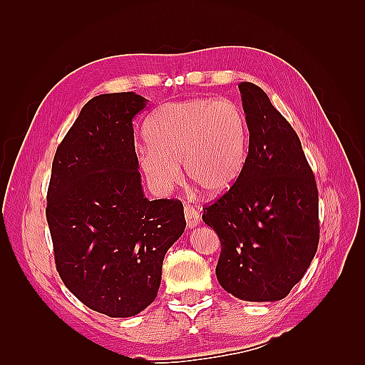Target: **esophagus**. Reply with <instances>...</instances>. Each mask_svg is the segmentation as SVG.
I'll list each match as a JSON object with an SVG mask.
<instances>
[{
	"label": "esophagus",
	"instance_id": "esophagus-1",
	"mask_svg": "<svg viewBox=\"0 0 365 365\" xmlns=\"http://www.w3.org/2000/svg\"><path fill=\"white\" fill-rule=\"evenodd\" d=\"M184 216H185V220H187V228H195L197 224H200L201 215L196 208H193L190 205H185L184 207Z\"/></svg>",
	"mask_w": 365,
	"mask_h": 365
}]
</instances>
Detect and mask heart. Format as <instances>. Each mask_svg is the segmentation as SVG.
I'll list each match as a JSON object with an SVG mask.
<instances>
[{
    "label": "heart",
    "instance_id": "1",
    "mask_svg": "<svg viewBox=\"0 0 365 365\" xmlns=\"http://www.w3.org/2000/svg\"><path fill=\"white\" fill-rule=\"evenodd\" d=\"M149 145L137 160L149 185L168 193L184 173L197 190L219 196L236 184L248 153L250 128L242 109L230 101L189 98L163 105L146 126Z\"/></svg>",
    "mask_w": 365,
    "mask_h": 365
}]
</instances>
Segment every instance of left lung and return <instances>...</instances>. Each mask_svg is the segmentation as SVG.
Instances as JSON below:
<instances>
[{
	"label": "left lung",
	"instance_id": "left-lung-1",
	"mask_svg": "<svg viewBox=\"0 0 365 365\" xmlns=\"http://www.w3.org/2000/svg\"><path fill=\"white\" fill-rule=\"evenodd\" d=\"M250 128L239 180L202 220L216 231V277L245 302H277L311 264L319 240L318 189L295 130L262 88L239 85Z\"/></svg>",
	"mask_w": 365,
	"mask_h": 365
}]
</instances>
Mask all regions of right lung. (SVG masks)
<instances>
[{
	"mask_svg": "<svg viewBox=\"0 0 365 365\" xmlns=\"http://www.w3.org/2000/svg\"><path fill=\"white\" fill-rule=\"evenodd\" d=\"M134 93L93 97L58 146L47 222L63 284L98 314H140L158 294L165 252L185 228L178 200L143 195L132 120Z\"/></svg>",
	"mask_w": 365,
	"mask_h": 365,
	"instance_id": "1",
	"label": "right lung"
}]
</instances>
